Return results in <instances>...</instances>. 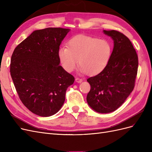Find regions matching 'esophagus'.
<instances>
[{
    "label": "esophagus",
    "mask_w": 152,
    "mask_h": 152,
    "mask_svg": "<svg viewBox=\"0 0 152 152\" xmlns=\"http://www.w3.org/2000/svg\"><path fill=\"white\" fill-rule=\"evenodd\" d=\"M75 81H76V82H77V83H80V82H82V79H80V78H79V77H77L75 79Z\"/></svg>",
    "instance_id": "obj_1"
}]
</instances>
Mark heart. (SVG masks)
<instances>
[{"mask_svg": "<svg viewBox=\"0 0 152 152\" xmlns=\"http://www.w3.org/2000/svg\"><path fill=\"white\" fill-rule=\"evenodd\" d=\"M112 51V45L108 40L80 35L69 40L68 47L59 49L58 58L61 66L68 72L75 70L79 59L81 72L95 75L107 67Z\"/></svg>", "mask_w": 152, "mask_h": 152, "instance_id": "b5f03b06", "label": "heart"}]
</instances>
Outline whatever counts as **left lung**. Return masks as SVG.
<instances>
[{"label": "left lung", "instance_id": "1", "mask_svg": "<svg viewBox=\"0 0 152 152\" xmlns=\"http://www.w3.org/2000/svg\"><path fill=\"white\" fill-rule=\"evenodd\" d=\"M103 32L113 40L112 57L102 72L87 80L91 85L87 102L96 112L107 113L120 107L134 89L138 58L126 35L116 30Z\"/></svg>", "mask_w": 152, "mask_h": 152}]
</instances>
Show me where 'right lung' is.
I'll return each mask as SVG.
<instances>
[{"label": "right lung", "instance_id": "add662e5", "mask_svg": "<svg viewBox=\"0 0 152 152\" xmlns=\"http://www.w3.org/2000/svg\"><path fill=\"white\" fill-rule=\"evenodd\" d=\"M70 29L35 30L14 50L10 72L21 102L32 113L49 117L61 109L75 79L59 65L58 50Z\"/></svg>", "mask_w": 152, "mask_h": 152}]
</instances>
